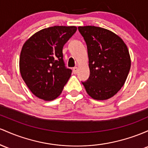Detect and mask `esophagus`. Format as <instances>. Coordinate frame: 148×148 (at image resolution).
<instances>
[{
    "mask_svg": "<svg viewBox=\"0 0 148 148\" xmlns=\"http://www.w3.org/2000/svg\"><path fill=\"white\" fill-rule=\"evenodd\" d=\"M77 72V67H74L73 69V73L74 74H76Z\"/></svg>",
    "mask_w": 148,
    "mask_h": 148,
    "instance_id": "obj_1",
    "label": "esophagus"
}]
</instances>
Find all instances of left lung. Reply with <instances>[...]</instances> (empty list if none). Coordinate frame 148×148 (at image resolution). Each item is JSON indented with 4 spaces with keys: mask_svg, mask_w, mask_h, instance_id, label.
Masks as SVG:
<instances>
[{
    "mask_svg": "<svg viewBox=\"0 0 148 148\" xmlns=\"http://www.w3.org/2000/svg\"><path fill=\"white\" fill-rule=\"evenodd\" d=\"M87 47L90 76L82 82L88 95L98 101L110 99L121 89L131 68L129 49L123 40L109 30L79 26Z\"/></svg>",
    "mask_w": 148,
    "mask_h": 148,
    "instance_id": "left-lung-1",
    "label": "left lung"
}]
</instances>
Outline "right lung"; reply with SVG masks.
Listing matches in <instances>:
<instances>
[{"mask_svg":"<svg viewBox=\"0 0 148 148\" xmlns=\"http://www.w3.org/2000/svg\"><path fill=\"white\" fill-rule=\"evenodd\" d=\"M77 31L74 26H54L31 36L21 48L19 71L35 96L52 101L62 92L72 71L63 61V47Z\"/></svg>","mask_w":148,"mask_h":148,"instance_id":"1","label":"right lung"}]
</instances>
